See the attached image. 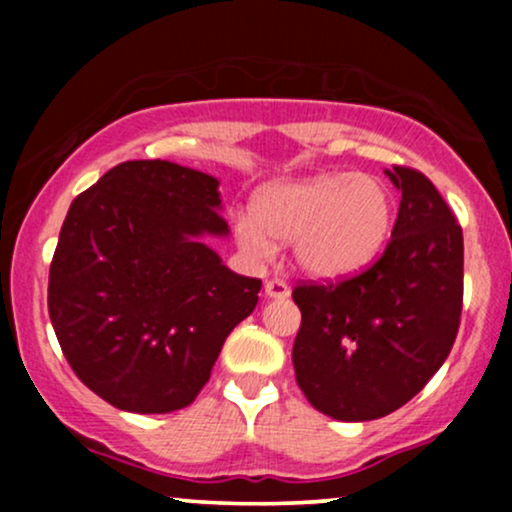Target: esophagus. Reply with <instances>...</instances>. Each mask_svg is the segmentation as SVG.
Masks as SVG:
<instances>
[{
	"label": "esophagus",
	"mask_w": 512,
	"mask_h": 512,
	"mask_svg": "<svg viewBox=\"0 0 512 512\" xmlns=\"http://www.w3.org/2000/svg\"><path fill=\"white\" fill-rule=\"evenodd\" d=\"M264 293H267L269 298H289L291 289H289V284H286V281L269 279V281H264Z\"/></svg>",
	"instance_id": "1"
}]
</instances>
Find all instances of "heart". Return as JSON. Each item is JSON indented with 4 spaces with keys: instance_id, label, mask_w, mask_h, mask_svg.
Returning a JSON list of instances; mask_svg holds the SVG:
<instances>
[{
    "instance_id": "b5f03b06",
    "label": "heart",
    "mask_w": 512,
    "mask_h": 512,
    "mask_svg": "<svg viewBox=\"0 0 512 512\" xmlns=\"http://www.w3.org/2000/svg\"><path fill=\"white\" fill-rule=\"evenodd\" d=\"M392 199L375 175L322 173L276 182L236 216V238L252 260H267L274 240L293 243L303 272L332 279L361 269L383 248Z\"/></svg>"
}]
</instances>
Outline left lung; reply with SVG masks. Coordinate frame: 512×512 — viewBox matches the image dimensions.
Segmentation results:
<instances>
[{
    "mask_svg": "<svg viewBox=\"0 0 512 512\" xmlns=\"http://www.w3.org/2000/svg\"><path fill=\"white\" fill-rule=\"evenodd\" d=\"M402 190L383 255L339 281H301L293 301L296 383L317 411L370 421L407 404L448 358L462 315V228L419 170H387Z\"/></svg>",
    "mask_w": 512,
    "mask_h": 512,
    "instance_id": "obj_1",
    "label": "left lung"
}]
</instances>
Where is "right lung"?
I'll list each match as a JSON object with an SVG mask.
<instances>
[{
    "label": "right lung",
    "mask_w": 512,
    "mask_h": 512,
    "mask_svg": "<svg viewBox=\"0 0 512 512\" xmlns=\"http://www.w3.org/2000/svg\"><path fill=\"white\" fill-rule=\"evenodd\" d=\"M219 180L170 161H125L74 199L50 264L48 310L88 390L134 414L195 402L260 279L221 264Z\"/></svg>",
    "instance_id": "1"
}]
</instances>
